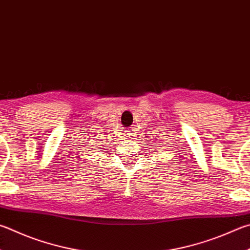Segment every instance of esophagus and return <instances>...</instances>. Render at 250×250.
<instances>
[{"label": "esophagus", "instance_id": "esophagus-1", "mask_svg": "<svg viewBox=\"0 0 250 250\" xmlns=\"http://www.w3.org/2000/svg\"><path fill=\"white\" fill-rule=\"evenodd\" d=\"M134 129H128V130H125V135L126 137H128V139L129 140H132L133 139V135L135 134V132H134Z\"/></svg>", "mask_w": 250, "mask_h": 250}]
</instances>
